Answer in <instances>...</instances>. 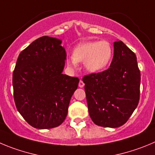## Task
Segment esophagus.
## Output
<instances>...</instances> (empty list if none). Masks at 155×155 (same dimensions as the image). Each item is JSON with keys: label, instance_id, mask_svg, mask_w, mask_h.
I'll return each mask as SVG.
<instances>
[{"label": "esophagus", "instance_id": "34e87169", "mask_svg": "<svg viewBox=\"0 0 155 155\" xmlns=\"http://www.w3.org/2000/svg\"><path fill=\"white\" fill-rule=\"evenodd\" d=\"M78 86H79V87H83L84 86V82L82 81L81 80L80 81H79V84H78Z\"/></svg>", "mask_w": 155, "mask_h": 155}]
</instances>
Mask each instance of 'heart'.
I'll return each instance as SVG.
<instances>
[{
    "label": "heart",
    "mask_w": 155,
    "mask_h": 155,
    "mask_svg": "<svg viewBox=\"0 0 155 155\" xmlns=\"http://www.w3.org/2000/svg\"><path fill=\"white\" fill-rule=\"evenodd\" d=\"M112 54V47L107 41L84 42L74 49L72 57L67 60V64L71 69H75L78 62L84 61L87 72L97 73L109 64Z\"/></svg>",
    "instance_id": "b5f03b06"
}]
</instances>
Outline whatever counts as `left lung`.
<instances>
[{
	"label": "left lung",
	"instance_id": "8db88e82",
	"mask_svg": "<svg viewBox=\"0 0 155 155\" xmlns=\"http://www.w3.org/2000/svg\"><path fill=\"white\" fill-rule=\"evenodd\" d=\"M82 80L94 123L112 128L125 124L140 98V74L134 52L121 41L114 42L110 68L84 76Z\"/></svg>",
	"mask_w": 155,
	"mask_h": 155
}]
</instances>
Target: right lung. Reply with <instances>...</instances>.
Here are the masks:
<instances>
[{"mask_svg":"<svg viewBox=\"0 0 155 155\" xmlns=\"http://www.w3.org/2000/svg\"><path fill=\"white\" fill-rule=\"evenodd\" d=\"M62 41L43 36L21 52L13 73L14 99L30 125L49 129L61 125L78 86V78L63 74L67 54Z\"/></svg>","mask_w":155,"mask_h":155,"instance_id":"right-lung-1","label":"right lung"}]
</instances>
